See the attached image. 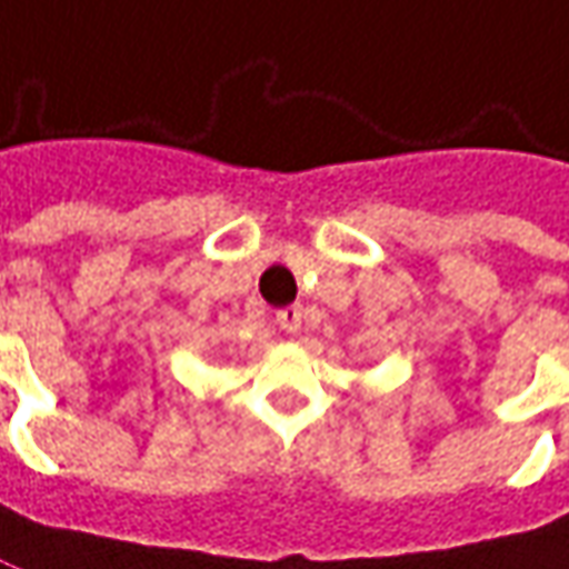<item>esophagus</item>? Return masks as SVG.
Instances as JSON below:
<instances>
[{"instance_id":"1","label":"esophagus","mask_w":569,"mask_h":569,"mask_svg":"<svg viewBox=\"0 0 569 569\" xmlns=\"http://www.w3.org/2000/svg\"><path fill=\"white\" fill-rule=\"evenodd\" d=\"M277 323H280V330H286V333H296V330L301 327V308H299V305L280 308V311H277Z\"/></svg>"}]
</instances>
